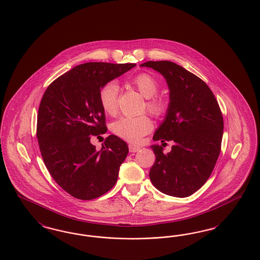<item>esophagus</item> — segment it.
<instances>
[{
  "label": "esophagus",
  "instance_id": "1",
  "mask_svg": "<svg viewBox=\"0 0 260 260\" xmlns=\"http://www.w3.org/2000/svg\"><path fill=\"white\" fill-rule=\"evenodd\" d=\"M128 149H129L131 153H136V152L141 150V147L140 146H136V145H134V144H129L128 145Z\"/></svg>",
  "mask_w": 260,
  "mask_h": 260
}]
</instances>
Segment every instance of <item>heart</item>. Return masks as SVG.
Segmentation results:
<instances>
[{
    "instance_id": "heart-1",
    "label": "heart",
    "mask_w": 260,
    "mask_h": 260,
    "mask_svg": "<svg viewBox=\"0 0 260 260\" xmlns=\"http://www.w3.org/2000/svg\"><path fill=\"white\" fill-rule=\"evenodd\" d=\"M131 84L146 99V110L154 117L164 115L169 107L167 99L157 94L159 84L154 76L149 73H139L131 80ZM119 87L115 82H108L100 87L99 101L102 111L113 116L118 108ZM153 124L147 116L122 117L111 124L112 132L116 136L131 142H139L150 133Z\"/></svg>"
}]
</instances>
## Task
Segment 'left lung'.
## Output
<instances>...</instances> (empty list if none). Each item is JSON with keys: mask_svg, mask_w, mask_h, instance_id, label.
Wrapping results in <instances>:
<instances>
[{"mask_svg": "<svg viewBox=\"0 0 260 260\" xmlns=\"http://www.w3.org/2000/svg\"><path fill=\"white\" fill-rule=\"evenodd\" d=\"M140 66L161 73L170 88L166 118L155 132V141H173L168 154L153 145L156 161L149 176L162 193L184 198L206 183L220 154L223 117L208 85L172 61H147Z\"/></svg>", "mask_w": 260, "mask_h": 260, "instance_id": "8db88e82", "label": "left lung"}]
</instances>
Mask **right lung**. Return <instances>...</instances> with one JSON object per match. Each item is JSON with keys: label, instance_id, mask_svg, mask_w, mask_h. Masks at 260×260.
I'll list each match as a JSON object with an SVG mask.
<instances>
[{"label": "right lung", "instance_id": "add662e5", "mask_svg": "<svg viewBox=\"0 0 260 260\" xmlns=\"http://www.w3.org/2000/svg\"><path fill=\"white\" fill-rule=\"evenodd\" d=\"M136 65H78L54 80L42 98L37 119L41 154L55 182L74 198H99L117 182L127 144L111 135L96 150L90 138L107 132L99 101L100 87Z\"/></svg>", "mask_w": 260, "mask_h": 260}]
</instances>
